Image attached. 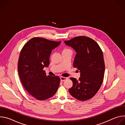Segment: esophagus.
Instances as JSON below:
<instances>
[{
	"label": "esophagus",
	"instance_id": "esophagus-1",
	"mask_svg": "<svg viewBox=\"0 0 125 125\" xmlns=\"http://www.w3.org/2000/svg\"><path fill=\"white\" fill-rule=\"evenodd\" d=\"M67 79H68L67 77H63V76L60 77V80H61V82H64V81L66 80Z\"/></svg>",
	"mask_w": 125,
	"mask_h": 125
}]
</instances>
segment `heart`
<instances>
[{
  "label": "heart",
  "mask_w": 125,
  "mask_h": 125,
  "mask_svg": "<svg viewBox=\"0 0 125 125\" xmlns=\"http://www.w3.org/2000/svg\"><path fill=\"white\" fill-rule=\"evenodd\" d=\"M66 49H68V48H65V49H64V50H66Z\"/></svg>",
  "instance_id": "obj_1"
}]
</instances>
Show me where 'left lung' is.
I'll use <instances>...</instances> for the list:
<instances>
[{
    "label": "left lung",
    "instance_id": "1",
    "mask_svg": "<svg viewBox=\"0 0 125 125\" xmlns=\"http://www.w3.org/2000/svg\"><path fill=\"white\" fill-rule=\"evenodd\" d=\"M64 42L76 51L73 66L81 72L79 80L70 78L73 84L69 93L77 99L87 100L96 94L103 81L105 64L102 51L95 41L85 36L76 37Z\"/></svg>",
    "mask_w": 125,
    "mask_h": 125
}]
</instances>
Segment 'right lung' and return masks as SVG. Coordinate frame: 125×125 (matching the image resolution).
<instances>
[{"instance_id": "add662e5", "label": "right lung", "mask_w": 125, "mask_h": 125, "mask_svg": "<svg viewBox=\"0 0 125 125\" xmlns=\"http://www.w3.org/2000/svg\"><path fill=\"white\" fill-rule=\"evenodd\" d=\"M60 42L34 37L21 49L18 63L20 79L26 90L38 100H44L53 96L59 86L60 78L46 76L43 68L49 64L52 50Z\"/></svg>"}]
</instances>
